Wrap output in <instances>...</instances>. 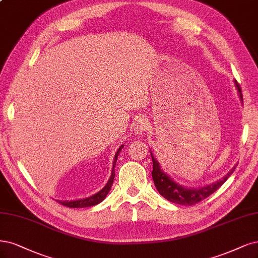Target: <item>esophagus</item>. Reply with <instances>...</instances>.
Segmentation results:
<instances>
[{
    "instance_id": "obj_1",
    "label": "esophagus",
    "mask_w": 258,
    "mask_h": 258,
    "mask_svg": "<svg viewBox=\"0 0 258 258\" xmlns=\"http://www.w3.org/2000/svg\"><path fill=\"white\" fill-rule=\"evenodd\" d=\"M148 119L145 117H138L132 126V131L135 132V135L140 137L142 133L145 132L148 129Z\"/></svg>"
}]
</instances>
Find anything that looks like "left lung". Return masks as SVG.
I'll list each match as a JSON object with an SVG mask.
<instances>
[{
	"instance_id": "left-lung-1",
	"label": "left lung",
	"mask_w": 258,
	"mask_h": 258,
	"mask_svg": "<svg viewBox=\"0 0 258 258\" xmlns=\"http://www.w3.org/2000/svg\"><path fill=\"white\" fill-rule=\"evenodd\" d=\"M235 85L238 91L239 97H240V100L242 101V94H241L240 86L238 85L237 81H235ZM150 155H152L153 165H154L152 175H153L154 183L156 185L157 190L167 201L175 204H179V205H183V206H192L194 204L205 200L206 198L209 197V195L216 192L220 186L228 179V177L234 173L235 168L237 166L235 165L232 170H230L225 176L222 177L221 179L212 182L210 184L202 185V186H199V188H190V186L189 188H186V186L176 182L174 179H172V177H170L165 172L162 171L161 166H160V163L154 157L152 150H150Z\"/></svg>"
}]
</instances>
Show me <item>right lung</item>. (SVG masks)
<instances>
[{
	"label": "right lung",
	"mask_w": 258,
	"mask_h": 258,
	"mask_svg": "<svg viewBox=\"0 0 258 258\" xmlns=\"http://www.w3.org/2000/svg\"><path fill=\"white\" fill-rule=\"evenodd\" d=\"M123 147V145H121L118 150L116 152V154H115V157H114V161H113V166H112V173H111V176H110V179L108 180V182H106V184L103 186V188L98 191L97 193L91 195V197L88 198H83V199H79V200H74V201H58L59 204H61L63 206H67V207H70V208H84V207H91V206H95L97 205V204L101 203L105 198L106 195H108V193L110 192L111 188H112V184H113V181H114V177H115V165H116V161H117V157H118V154L121 150V148Z\"/></svg>",
	"instance_id": "right-lung-1"
}]
</instances>
